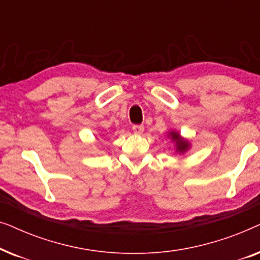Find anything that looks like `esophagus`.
I'll return each instance as SVG.
<instances>
[{
    "mask_svg": "<svg viewBox=\"0 0 260 260\" xmlns=\"http://www.w3.org/2000/svg\"><path fill=\"white\" fill-rule=\"evenodd\" d=\"M133 130H134L135 134L140 135V134H142L144 131V126L143 125H140V124H136V125L133 126Z\"/></svg>",
    "mask_w": 260,
    "mask_h": 260,
    "instance_id": "esophagus-1",
    "label": "esophagus"
}]
</instances>
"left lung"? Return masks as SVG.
I'll list each match as a JSON object with an SVG mask.
<instances>
[{"mask_svg":"<svg viewBox=\"0 0 260 260\" xmlns=\"http://www.w3.org/2000/svg\"><path fill=\"white\" fill-rule=\"evenodd\" d=\"M169 136L172 137V140L174 142H175L176 151H179V152H181V154H182V152L188 150V148H189V142L183 140V138L181 137L179 134L175 133V131H172V133H169Z\"/></svg>","mask_w":260,"mask_h":260,"instance_id":"1","label":"left lung"}]
</instances>
